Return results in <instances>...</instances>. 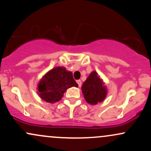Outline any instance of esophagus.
Wrapping results in <instances>:
<instances>
[{"label": "esophagus", "mask_w": 151, "mask_h": 151, "mask_svg": "<svg viewBox=\"0 0 151 151\" xmlns=\"http://www.w3.org/2000/svg\"><path fill=\"white\" fill-rule=\"evenodd\" d=\"M77 83L78 84V86H79V87H80L81 85V80H77Z\"/></svg>", "instance_id": "34e87169"}]
</instances>
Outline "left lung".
I'll list each match as a JSON object with an SVG mask.
<instances>
[{"mask_svg": "<svg viewBox=\"0 0 151 151\" xmlns=\"http://www.w3.org/2000/svg\"><path fill=\"white\" fill-rule=\"evenodd\" d=\"M84 97L87 103L96 104L104 100L106 96V88L102 79L96 72H92L81 86Z\"/></svg>", "mask_w": 151, "mask_h": 151, "instance_id": "8db88e82", "label": "left lung"}]
</instances>
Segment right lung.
I'll list each match as a JSON object with an SVG mask.
<instances>
[{
	"label": "right lung",
	"mask_w": 151,
	"mask_h": 151,
	"mask_svg": "<svg viewBox=\"0 0 151 151\" xmlns=\"http://www.w3.org/2000/svg\"><path fill=\"white\" fill-rule=\"evenodd\" d=\"M72 86L77 87L71 72L63 67H55L42 78L38 84V93L42 99L53 104L59 101L66 90Z\"/></svg>",
	"instance_id": "obj_1"
}]
</instances>
